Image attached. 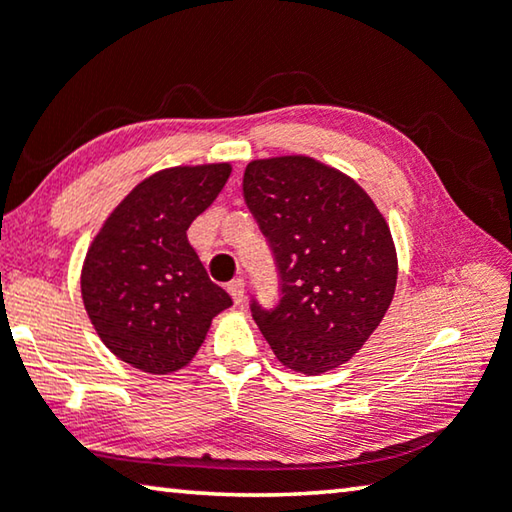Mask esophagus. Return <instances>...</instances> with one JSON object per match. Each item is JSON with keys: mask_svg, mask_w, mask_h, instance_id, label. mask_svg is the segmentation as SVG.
<instances>
[{"mask_svg": "<svg viewBox=\"0 0 512 512\" xmlns=\"http://www.w3.org/2000/svg\"><path fill=\"white\" fill-rule=\"evenodd\" d=\"M227 291H230V296H232L234 303H237V305L243 303V296H246V285H243L241 278L232 280L230 285H227Z\"/></svg>", "mask_w": 512, "mask_h": 512, "instance_id": "obj_1", "label": "esophagus"}]
</instances>
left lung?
Listing matches in <instances>:
<instances>
[{"instance_id":"obj_1","label":"left lung","mask_w":512,"mask_h":512,"mask_svg":"<svg viewBox=\"0 0 512 512\" xmlns=\"http://www.w3.org/2000/svg\"><path fill=\"white\" fill-rule=\"evenodd\" d=\"M243 198L273 250L280 300L250 312L285 367L326 373L353 358L394 298L396 248L362 186L303 154L255 159Z\"/></svg>"}]
</instances>
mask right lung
<instances>
[{
    "label": "right lung",
    "mask_w": 512,
    "mask_h": 512,
    "mask_svg": "<svg viewBox=\"0 0 512 512\" xmlns=\"http://www.w3.org/2000/svg\"><path fill=\"white\" fill-rule=\"evenodd\" d=\"M230 164L175 166L136 184L88 248L81 298L104 346L132 367L173 373L232 305L209 280L186 230L212 205Z\"/></svg>",
    "instance_id": "right-lung-1"
}]
</instances>
